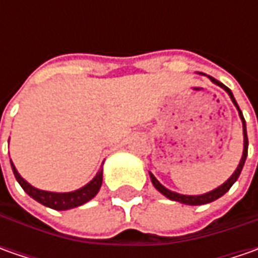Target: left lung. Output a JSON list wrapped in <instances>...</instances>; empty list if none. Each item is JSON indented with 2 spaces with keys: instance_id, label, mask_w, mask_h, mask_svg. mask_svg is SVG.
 Returning <instances> with one entry per match:
<instances>
[{
  "instance_id": "1",
  "label": "left lung",
  "mask_w": 258,
  "mask_h": 258,
  "mask_svg": "<svg viewBox=\"0 0 258 258\" xmlns=\"http://www.w3.org/2000/svg\"><path fill=\"white\" fill-rule=\"evenodd\" d=\"M210 77V76H208ZM210 80L215 83L217 86H220V87H223L224 90L228 93V96L231 97V100H233L234 106L237 107V110H238V114H240V119H241V122H243V135H244V151H243V156H241V161H240V164L237 166V169L234 171V173L223 183V185H220L218 188H215L213 191H210V192L203 194V195H182V194H176L173 192V191H169L168 188H165L162 183L159 182L156 178H155L152 173L149 172L151 175V181L154 183V186L159 191V192L165 195L166 198H169V200H172V201H178V203H182L186 204V205H203V204H208V203H213L215 200H218L220 197H223L224 194L227 192L231 186H233V183L238 179V176H240V173L243 171V166L244 162H245V159H247V152H248V138H247V129H245V120H244V116L243 112L240 110V107H238V104L235 102V99H234L233 93H231V90L227 87V86H224L221 82H218V80H215L214 77H210Z\"/></svg>"
}]
</instances>
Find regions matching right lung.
Returning <instances> with one entry per match:
<instances>
[{
    "label": "right lung",
    "instance_id": "right-lung-1",
    "mask_svg": "<svg viewBox=\"0 0 258 258\" xmlns=\"http://www.w3.org/2000/svg\"><path fill=\"white\" fill-rule=\"evenodd\" d=\"M11 168H13L15 179L18 181V183L21 185V188L25 192L28 194L31 198H34L37 203L43 204L45 207L57 210V211H66V210L75 208V207L83 205L87 201H90L93 197H96V194L99 192V189L102 186V181H103V171L100 169L90 182L86 183L83 188H80L77 191H73V192H48V191H41V189H37L34 186H31L18 173L13 162H11Z\"/></svg>",
    "mask_w": 258,
    "mask_h": 258
}]
</instances>
